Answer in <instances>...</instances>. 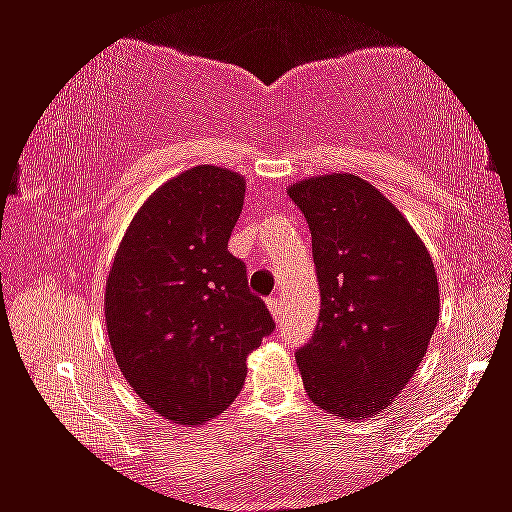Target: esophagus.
<instances>
[{"mask_svg": "<svg viewBox=\"0 0 512 512\" xmlns=\"http://www.w3.org/2000/svg\"><path fill=\"white\" fill-rule=\"evenodd\" d=\"M266 308H269V312L273 317H278L280 315V299H276V296H271V299H266Z\"/></svg>", "mask_w": 512, "mask_h": 512, "instance_id": "34e87169", "label": "esophagus"}]
</instances>
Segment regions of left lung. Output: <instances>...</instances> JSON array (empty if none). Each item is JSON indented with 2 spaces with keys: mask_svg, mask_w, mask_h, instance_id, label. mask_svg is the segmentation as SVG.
Returning <instances> with one entry per match:
<instances>
[{
  "mask_svg": "<svg viewBox=\"0 0 512 512\" xmlns=\"http://www.w3.org/2000/svg\"><path fill=\"white\" fill-rule=\"evenodd\" d=\"M312 234L322 310L296 352L319 409L363 421L391 407L439 322L432 257L407 218L354 174H322L287 188Z\"/></svg>",
  "mask_w": 512,
  "mask_h": 512,
  "instance_id": "left-lung-1",
  "label": "left lung"
}]
</instances>
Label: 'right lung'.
I'll list each match as a JSON object with an SVG mask.
<instances>
[{
    "label": "right lung",
    "mask_w": 512,
    "mask_h": 512,
    "mask_svg": "<svg viewBox=\"0 0 512 512\" xmlns=\"http://www.w3.org/2000/svg\"><path fill=\"white\" fill-rule=\"evenodd\" d=\"M246 179L197 165L149 195L105 282V324L121 375L167 421L202 425L230 407L248 354L273 331L246 264L227 250Z\"/></svg>",
    "instance_id": "1"
}]
</instances>
